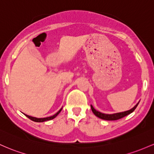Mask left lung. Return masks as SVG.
Here are the masks:
<instances>
[{"instance_id": "left-lung-1", "label": "left lung", "mask_w": 154, "mask_h": 154, "mask_svg": "<svg viewBox=\"0 0 154 154\" xmlns=\"http://www.w3.org/2000/svg\"><path fill=\"white\" fill-rule=\"evenodd\" d=\"M139 103L140 101L138 102L137 104L134 105L132 108H131L130 110H126V111H124V112H120V113H111V114H107V113H101V112L98 111V110L94 109V107H93L91 105V110H92L93 113H94L96 116H97L98 118L103 119V120H107V121H115V120H118V119L123 118V117L126 116L130 114L131 113H132V112L135 110V108H137V106L138 105V104H139Z\"/></svg>"}]
</instances>
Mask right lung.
I'll return each mask as SVG.
<instances>
[{
	"label": "right lung",
	"instance_id": "1",
	"mask_svg": "<svg viewBox=\"0 0 154 154\" xmlns=\"http://www.w3.org/2000/svg\"><path fill=\"white\" fill-rule=\"evenodd\" d=\"M62 109H63V108H61V109L59 110L58 112H57L56 113H55L54 115L51 116H49V117H46V118H36V117H32V116H28L27 114H25V116H26L27 117L28 119H30V120L33 121V122H46V121H49V120H51V119H54L55 117H57V116L59 113L61 112Z\"/></svg>",
	"mask_w": 154,
	"mask_h": 154
}]
</instances>
